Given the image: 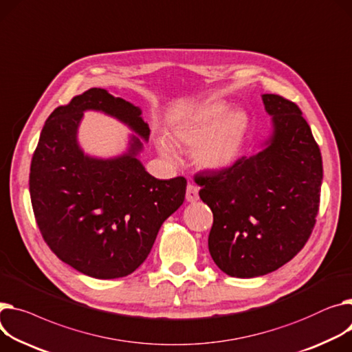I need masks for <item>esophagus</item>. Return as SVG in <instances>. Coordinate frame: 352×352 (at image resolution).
<instances>
[{
	"mask_svg": "<svg viewBox=\"0 0 352 352\" xmlns=\"http://www.w3.org/2000/svg\"><path fill=\"white\" fill-rule=\"evenodd\" d=\"M198 191L199 188L197 185L194 184H188V186H186V194H185V198L188 202H195L199 199V195H198Z\"/></svg>",
	"mask_w": 352,
	"mask_h": 352,
	"instance_id": "1",
	"label": "esophagus"
}]
</instances>
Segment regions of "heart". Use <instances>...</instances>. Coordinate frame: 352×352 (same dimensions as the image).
I'll return each instance as SVG.
<instances>
[{
    "label": "heart",
    "instance_id": "b5f03b06",
    "mask_svg": "<svg viewBox=\"0 0 352 352\" xmlns=\"http://www.w3.org/2000/svg\"><path fill=\"white\" fill-rule=\"evenodd\" d=\"M228 109L222 100L208 102L171 129L174 142L192 148V160L201 168L219 170L241 155L250 117L243 109ZM157 148L166 158H174L173 148L164 137L157 138Z\"/></svg>",
    "mask_w": 352,
    "mask_h": 352
}]
</instances>
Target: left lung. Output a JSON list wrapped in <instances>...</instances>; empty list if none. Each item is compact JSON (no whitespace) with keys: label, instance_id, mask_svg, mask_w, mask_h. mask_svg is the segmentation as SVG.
Listing matches in <instances>:
<instances>
[{"label":"left lung","instance_id":"left-lung-1","mask_svg":"<svg viewBox=\"0 0 352 352\" xmlns=\"http://www.w3.org/2000/svg\"><path fill=\"white\" fill-rule=\"evenodd\" d=\"M273 133L265 148L230 167L199 173V197L214 214L208 248L232 277L277 270L309 241L320 206L322 160L298 106L262 96Z\"/></svg>","mask_w":352,"mask_h":352}]
</instances>
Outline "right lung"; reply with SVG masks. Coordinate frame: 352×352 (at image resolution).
Segmentation results:
<instances>
[{
    "label": "right lung",
    "instance_id": "add662e5",
    "mask_svg": "<svg viewBox=\"0 0 352 352\" xmlns=\"http://www.w3.org/2000/svg\"><path fill=\"white\" fill-rule=\"evenodd\" d=\"M103 111L148 140L142 110L107 90L91 87L56 107L41 131L31 162L30 194L42 238L59 259L95 278L133 273L157 233L182 205L186 179H157L137 158L133 135L123 155L102 160L78 144L83 111Z\"/></svg>",
    "mask_w": 352,
    "mask_h": 352
}]
</instances>
